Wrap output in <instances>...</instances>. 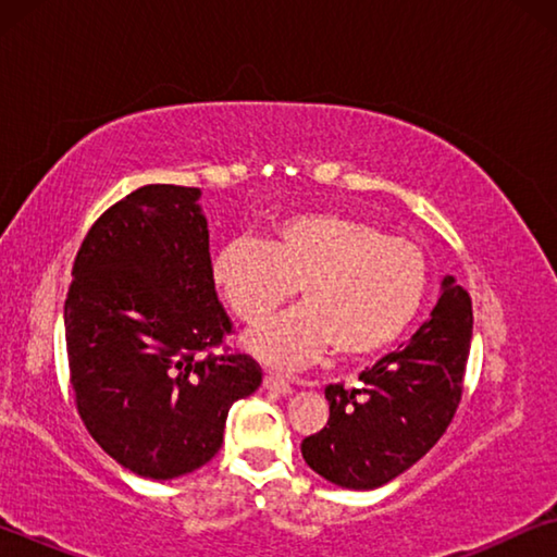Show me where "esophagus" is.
Returning a JSON list of instances; mask_svg holds the SVG:
<instances>
[{"mask_svg":"<svg viewBox=\"0 0 557 557\" xmlns=\"http://www.w3.org/2000/svg\"><path fill=\"white\" fill-rule=\"evenodd\" d=\"M262 385H265V388L272 391V393H282V395L292 393L289 381H285V379H282V375H277V373H265V379H262Z\"/></svg>","mask_w":557,"mask_h":557,"instance_id":"esophagus-1","label":"esophagus"}]
</instances>
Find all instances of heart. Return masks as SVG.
Here are the masks:
<instances>
[{
  "mask_svg": "<svg viewBox=\"0 0 557 557\" xmlns=\"http://www.w3.org/2000/svg\"><path fill=\"white\" fill-rule=\"evenodd\" d=\"M213 282L245 324H258L295 297L301 305L248 336L252 351L299 369L334 351L361 361L398 342L430 287L420 245L385 235L358 215L314 211L287 215L272 238H240L213 258Z\"/></svg>",
  "mask_w": 557,
  "mask_h": 557,
  "instance_id": "1",
  "label": "heart"
}]
</instances>
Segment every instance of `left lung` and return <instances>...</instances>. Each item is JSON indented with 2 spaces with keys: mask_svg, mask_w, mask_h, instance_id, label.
Masks as SVG:
<instances>
[{
  "mask_svg": "<svg viewBox=\"0 0 557 557\" xmlns=\"http://www.w3.org/2000/svg\"><path fill=\"white\" fill-rule=\"evenodd\" d=\"M471 299L455 277L400 351L366 369L358 388L326 385V425L301 440V457L326 482L379 488L435 447L465 391Z\"/></svg>",
  "mask_w": 557,
  "mask_h": 557,
  "instance_id": "1",
  "label": "left lung"
}]
</instances>
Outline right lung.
<instances>
[{
	"instance_id": "right-lung-1",
	"label": "right lung",
	"mask_w": 557,
	"mask_h": 557,
	"mask_svg": "<svg viewBox=\"0 0 557 557\" xmlns=\"http://www.w3.org/2000/svg\"><path fill=\"white\" fill-rule=\"evenodd\" d=\"M194 186L147 184L112 203L81 243L65 295L75 408L129 471L174 479L221 449L235 400L262 383L231 351L209 225Z\"/></svg>"
}]
</instances>
